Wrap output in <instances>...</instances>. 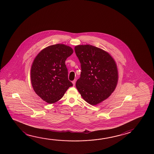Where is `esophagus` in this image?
Instances as JSON below:
<instances>
[{
    "mask_svg": "<svg viewBox=\"0 0 154 154\" xmlns=\"http://www.w3.org/2000/svg\"><path fill=\"white\" fill-rule=\"evenodd\" d=\"M75 82H76V80H74V81L72 82V83L73 84V86H75Z\"/></svg>",
    "mask_w": 154,
    "mask_h": 154,
    "instance_id": "obj_1",
    "label": "esophagus"
}]
</instances>
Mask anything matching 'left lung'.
<instances>
[{
  "label": "left lung",
  "mask_w": 154,
  "mask_h": 154,
  "mask_svg": "<svg viewBox=\"0 0 154 154\" xmlns=\"http://www.w3.org/2000/svg\"><path fill=\"white\" fill-rule=\"evenodd\" d=\"M75 51L82 70L76 88L84 100L96 105L108 98L116 88V63L109 53L93 45H76Z\"/></svg>",
  "instance_id": "8db88e82"
}]
</instances>
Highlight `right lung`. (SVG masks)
<instances>
[{
  "instance_id": "obj_1",
  "label": "right lung",
  "mask_w": 154,
  "mask_h": 154,
  "mask_svg": "<svg viewBox=\"0 0 154 154\" xmlns=\"http://www.w3.org/2000/svg\"><path fill=\"white\" fill-rule=\"evenodd\" d=\"M73 53L72 48L64 44H56L44 48L33 61L30 81L34 90L48 103L60 100L69 87L66 60Z\"/></svg>"
}]
</instances>
